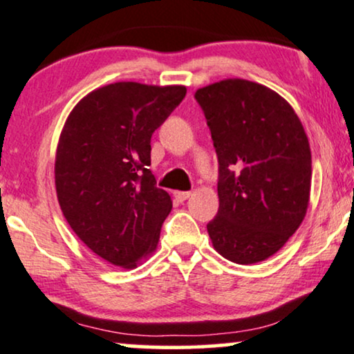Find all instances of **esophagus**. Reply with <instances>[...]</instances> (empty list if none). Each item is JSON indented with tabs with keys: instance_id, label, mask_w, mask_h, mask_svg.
Wrapping results in <instances>:
<instances>
[{
	"instance_id": "obj_1",
	"label": "esophagus",
	"mask_w": 354,
	"mask_h": 354,
	"mask_svg": "<svg viewBox=\"0 0 354 354\" xmlns=\"http://www.w3.org/2000/svg\"><path fill=\"white\" fill-rule=\"evenodd\" d=\"M190 195H192L190 192H174V196H176V200L180 201V203H182V201L190 198Z\"/></svg>"
}]
</instances>
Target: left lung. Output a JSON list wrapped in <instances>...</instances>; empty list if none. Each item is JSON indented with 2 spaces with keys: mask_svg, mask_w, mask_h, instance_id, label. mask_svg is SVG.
<instances>
[{
  "mask_svg": "<svg viewBox=\"0 0 354 354\" xmlns=\"http://www.w3.org/2000/svg\"><path fill=\"white\" fill-rule=\"evenodd\" d=\"M219 162L214 250L239 265L267 260L304 221L310 196L309 140L295 109L270 87L223 80L195 93Z\"/></svg>",
  "mask_w": 354,
  "mask_h": 354,
  "instance_id": "1",
  "label": "left lung"
}]
</instances>
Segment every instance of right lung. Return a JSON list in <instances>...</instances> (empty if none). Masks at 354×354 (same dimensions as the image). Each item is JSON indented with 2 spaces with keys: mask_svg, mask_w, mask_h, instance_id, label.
I'll list each match as a JSON object with an SVG mask.
<instances>
[{
  "mask_svg": "<svg viewBox=\"0 0 354 354\" xmlns=\"http://www.w3.org/2000/svg\"><path fill=\"white\" fill-rule=\"evenodd\" d=\"M185 94V86L113 82L84 95L59 135L55 187L63 216L115 267L136 268L158 247L172 200L148 169L151 136Z\"/></svg>",
  "mask_w": 354,
  "mask_h": 354,
  "instance_id": "add662e5",
  "label": "right lung"
}]
</instances>
